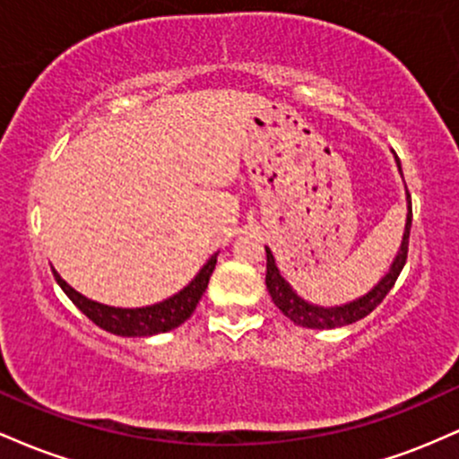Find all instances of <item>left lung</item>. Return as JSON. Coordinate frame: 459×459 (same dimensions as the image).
<instances>
[{"label": "left lung", "mask_w": 459, "mask_h": 459, "mask_svg": "<svg viewBox=\"0 0 459 459\" xmlns=\"http://www.w3.org/2000/svg\"><path fill=\"white\" fill-rule=\"evenodd\" d=\"M399 161V160H397ZM410 226H412V200H410L408 194V222H405V233L402 247L397 252V259L393 261L391 272L382 278L367 296H362L356 302L345 304V307H334V308H324V307H313V304L304 302L302 298H298L293 293V289L289 287L287 281L278 272L276 263H273L272 250L265 247L267 252V272H265V284L267 291L273 299L278 308L282 310L284 317H289L293 324L302 325V328H313V330H330V328H341V325H350L354 321L367 317L377 304L386 298V293L391 291L397 282L399 273H402L405 259H408V239H410Z\"/></svg>", "instance_id": "8db88e82"}]
</instances>
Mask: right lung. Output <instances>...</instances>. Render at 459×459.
<instances>
[{
    "label": "right lung",
    "instance_id": "right-lung-1",
    "mask_svg": "<svg viewBox=\"0 0 459 459\" xmlns=\"http://www.w3.org/2000/svg\"><path fill=\"white\" fill-rule=\"evenodd\" d=\"M215 263H218V252L207 261V265L200 270V273L187 284L183 291H178L177 296L163 299L160 304H152V307L144 308H114L105 307V304L92 302V299L83 298L82 293H77L75 289L68 287L62 281L60 273L54 272L57 284L62 287V291L71 298V302L86 315L92 324H97L99 328L112 332L118 336H151L160 334V332L175 330L186 321L189 315L196 308L198 299L203 298L204 289H207L209 278L215 270Z\"/></svg>",
    "mask_w": 459,
    "mask_h": 459
}]
</instances>
